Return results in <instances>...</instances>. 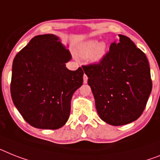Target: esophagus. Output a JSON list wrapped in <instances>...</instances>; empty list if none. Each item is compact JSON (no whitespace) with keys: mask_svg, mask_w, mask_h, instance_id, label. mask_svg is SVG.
Listing matches in <instances>:
<instances>
[{"mask_svg":"<svg viewBox=\"0 0 160 160\" xmlns=\"http://www.w3.org/2000/svg\"><path fill=\"white\" fill-rule=\"evenodd\" d=\"M88 82V77L86 75H84V84H87Z\"/></svg>","mask_w":160,"mask_h":160,"instance_id":"obj_1","label":"esophagus"}]
</instances>
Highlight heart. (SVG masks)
I'll use <instances>...</instances> for the list:
<instances>
[{
    "instance_id": "obj_1",
    "label": "heart",
    "mask_w": 160,
    "mask_h": 160,
    "mask_svg": "<svg viewBox=\"0 0 160 160\" xmlns=\"http://www.w3.org/2000/svg\"><path fill=\"white\" fill-rule=\"evenodd\" d=\"M106 43L92 39L80 44L76 49V54L82 58H88L92 64H98L103 61L107 55Z\"/></svg>"
}]
</instances>
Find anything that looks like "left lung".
Returning <instances> with one entry per match:
<instances>
[{
	"label": "left lung",
	"instance_id": "left-lung-1",
	"mask_svg": "<svg viewBox=\"0 0 160 160\" xmlns=\"http://www.w3.org/2000/svg\"><path fill=\"white\" fill-rule=\"evenodd\" d=\"M119 37L102 62L83 68L99 117L114 126L140 117L152 89L146 54L128 37Z\"/></svg>",
	"mask_w": 160,
	"mask_h": 160
}]
</instances>
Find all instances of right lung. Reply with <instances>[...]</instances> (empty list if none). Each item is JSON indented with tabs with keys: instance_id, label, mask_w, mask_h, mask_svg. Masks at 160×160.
<instances>
[{
	"instance_id": "right-lung-1",
	"label": "right lung",
	"mask_w": 160,
	"mask_h": 160,
	"mask_svg": "<svg viewBox=\"0 0 160 160\" xmlns=\"http://www.w3.org/2000/svg\"><path fill=\"white\" fill-rule=\"evenodd\" d=\"M69 49L53 34L39 35L14 58L10 92L13 102L30 125L58 129L67 123L71 100L83 84L84 71H70Z\"/></svg>"
}]
</instances>
